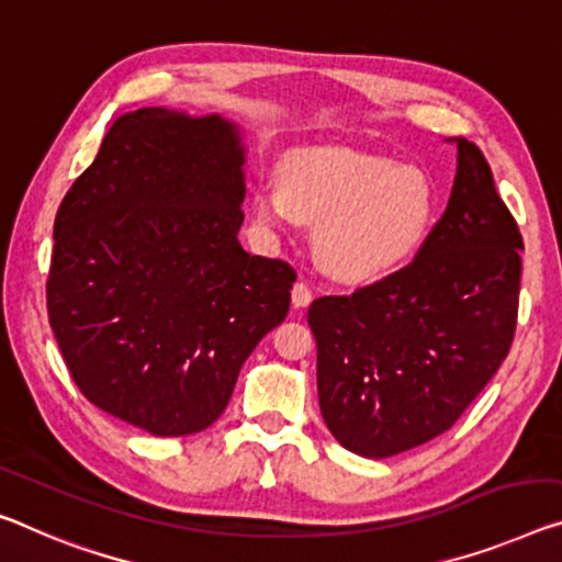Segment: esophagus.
<instances>
[{
  "instance_id": "esophagus-1",
  "label": "esophagus",
  "mask_w": 562,
  "mask_h": 562,
  "mask_svg": "<svg viewBox=\"0 0 562 562\" xmlns=\"http://www.w3.org/2000/svg\"><path fill=\"white\" fill-rule=\"evenodd\" d=\"M311 291H308V286L304 281H296L293 283V289H291V304H293V308H306L308 304H311Z\"/></svg>"
}]
</instances>
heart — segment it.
<instances>
[{"label":"heart","instance_id":"1","mask_svg":"<svg viewBox=\"0 0 562 562\" xmlns=\"http://www.w3.org/2000/svg\"><path fill=\"white\" fill-rule=\"evenodd\" d=\"M437 209L425 170L357 150L304 155L281 170V188H256L258 221L276 231L293 218L316 228L318 266L349 286L384 281L412 263Z\"/></svg>","mask_w":562,"mask_h":562}]
</instances>
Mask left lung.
Segmentation results:
<instances>
[{
	"label": "left lung",
	"mask_w": 562,
	"mask_h": 562,
	"mask_svg": "<svg viewBox=\"0 0 562 562\" xmlns=\"http://www.w3.org/2000/svg\"><path fill=\"white\" fill-rule=\"evenodd\" d=\"M450 203L402 271L308 306L322 417L384 460L450 429L510 351L522 236L477 145L457 137Z\"/></svg>",
	"instance_id": "1"
}]
</instances>
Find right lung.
Wrapping results in <instances>:
<instances>
[{"mask_svg": "<svg viewBox=\"0 0 562 562\" xmlns=\"http://www.w3.org/2000/svg\"><path fill=\"white\" fill-rule=\"evenodd\" d=\"M238 127L140 108L117 117L55 218L47 314L75 384L155 437L211 427L296 271L238 240Z\"/></svg>", "mask_w": 562, "mask_h": 562, "instance_id": "right-lung-1", "label": "right lung"}]
</instances>
